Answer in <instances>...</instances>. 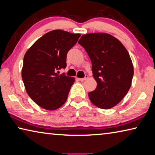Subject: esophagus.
<instances>
[{
  "label": "esophagus",
  "mask_w": 155,
  "mask_h": 155,
  "mask_svg": "<svg viewBox=\"0 0 155 155\" xmlns=\"http://www.w3.org/2000/svg\"><path fill=\"white\" fill-rule=\"evenodd\" d=\"M88 75H85V77L83 78H78V80H79L80 81H84L85 80H86L88 78Z\"/></svg>",
  "instance_id": "34e87169"
}]
</instances>
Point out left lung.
<instances>
[{"instance_id":"8db88e82","label":"left lung","mask_w":155,"mask_h":155,"mask_svg":"<svg viewBox=\"0 0 155 155\" xmlns=\"http://www.w3.org/2000/svg\"><path fill=\"white\" fill-rule=\"evenodd\" d=\"M78 43L90 57L97 83L95 90L88 93L89 99L101 109L113 107L131 85L134 67L128 51L120 41L105 33L84 35Z\"/></svg>"}]
</instances>
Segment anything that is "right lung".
<instances>
[{
	"mask_svg": "<svg viewBox=\"0 0 155 155\" xmlns=\"http://www.w3.org/2000/svg\"><path fill=\"white\" fill-rule=\"evenodd\" d=\"M80 37L61 30L48 32L30 48L24 57L21 78L28 96L48 110L67 101L75 79L59 70L67 67V54Z\"/></svg>",
	"mask_w": 155,
	"mask_h": 155,
	"instance_id": "obj_1",
	"label": "right lung"
}]
</instances>
